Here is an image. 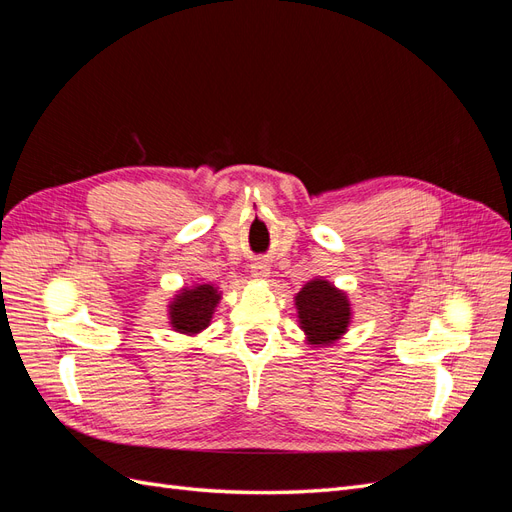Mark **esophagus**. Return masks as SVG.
<instances>
[{"label":"esophagus","mask_w":512,"mask_h":512,"mask_svg":"<svg viewBox=\"0 0 512 512\" xmlns=\"http://www.w3.org/2000/svg\"><path fill=\"white\" fill-rule=\"evenodd\" d=\"M252 275L256 277V280H267V277H269V265H267V262H254V265H252Z\"/></svg>","instance_id":"1"}]
</instances>
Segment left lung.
<instances>
[{"instance_id":"8db88e82","label":"left lung","mask_w":512,"mask_h":512,"mask_svg":"<svg viewBox=\"0 0 512 512\" xmlns=\"http://www.w3.org/2000/svg\"><path fill=\"white\" fill-rule=\"evenodd\" d=\"M301 329L312 346H329L348 331L350 303L348 297L324 280L307 282L294 297Z\"/></svg>"}]
</instances>
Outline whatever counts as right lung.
Segmentation results:
<instances>
[{
  "label": "right lung",
  "instance_id": "obj_1",
  "mask_svg": "<svg viewBox=\"0 0 512 512\" xmlns=\"http://www.w3.org/2000/svg\"><path fill=\"white\" fill-rule=\"evenodd\" d=\"M218 288L211 284H198L194 288H183L175 301L168 305V318L173 329L185 335L200 333L209 327L215 305L220 301Z\"/></svg>",
  "mask_w": 512,
  "mask_h": 512
}]
</instances>
